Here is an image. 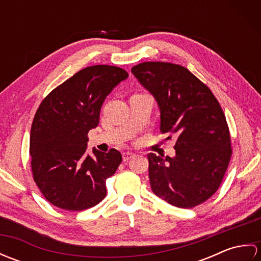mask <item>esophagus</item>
Here are the masks:
<instances>
[{"instance_id": "esophagus-1", "label": "esophagus", "mask_w": 261, "mask_h": 261, "mask_svg": "<svg viewBox=\"0 0 261 261\" xmlns=\"http://www.w3.org/2000/svg\"><path fill=\"white\" fill-rule=\"evenodd\" d=\"M134 156H135L134 152H130V151L124 152V153H123V162H127V160L131 159Z\"/></svg>"}]
</instances>
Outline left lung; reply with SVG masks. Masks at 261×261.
I'll use <instances>...</instances> for the list:
<instances>
[{"mask_svg":"<svg viewBox=\"0 0 261 261\" xmlns=\"http://www.w3.org/2000/svg\"><path fill=\"white\" fill-rule=\"evenodd\" d=\"M131 73L156 99L160 132L177 139L174 157L148 154L152 192L181 208L205 202L219 188L232 153L218 99L179 65L148 62L132 67Z\"/></svg>","mask_w":261,"mask_h":261,"instance_id":"left-lung-1","label":"left lung"}]
</instances>
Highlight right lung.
Wrapping results in <instances>:
<instances>
[{
  "label": "right lung",
  "instance_id": "1",
  "mask_svg": "<svg viewBox=\"0 0 261 261\" xmlns=\"http://www.w3.org/2000/svg\"><path fill=\"white\" fill-rule=\"evenodd\" d=\"M127 76L115 66H91L55 88L37 110L30 134L33 179L55 206L82 211L107 195L105 180L122 156L95 148L90 154L87 134L98 125L105 98Z\"/></svg>",
  "mask_w": 261,
  "mask_h": 261
}]
</instances>
